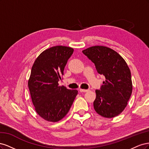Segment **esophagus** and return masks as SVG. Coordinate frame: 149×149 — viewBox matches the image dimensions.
<instances>
[{
  "instance_id": "esophagus-1",
  "label": "esophagus",
  "mask_w": 149,
  "mask_h": 149,
  "mask_svg": "<svg viewBox=\"0 0 149 149\" xmlns=\"http://www.w3.org/2000/svg\"><path fill=\"white\" fill-rule=\"evenodd\" d=\"M79 91L81 93H86V92H88L89 91V89H79Z\"/></svg>"
}]
</instances>
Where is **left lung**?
<instances>
[{
	"mask_svg": "<svg viewBox=\"0 0 149 149\" xmlns=\"http://www.w3.org/2000/svg\"><path fill=\"white\" fill-rule=\"evenodd\" d=\"M83 53L95 65L97 73L106 78L100 89L96 90L94 109L104 118H114L124 111L132 94L129 67L123 57L109 48L94 46Z\"/></svg>",
	"mask_w": 149,
	"mask_h": 149,
	"instance_id": "1",
	"label": "left lung"
}]
</instances>
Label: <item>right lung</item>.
I'll return each instance as SVG.
<instances>
[{
  "mask_svg": "<svg viewBox=\"0 0 149 149\" xmlns=\"http://www.w3.org/2000/svg\"><path fill=\"white\" fill-rule=\"evenodd\" d=\"M74 49L56 46L43 52L31 68L28 86L38 114L45 120L57 122L67 114L78 91L59 86L67 61Z\"/></svg>",
  "mask_w": 149,
  "mask_h": 149,
  "instance_id": "1",
  "label": "right lung"
}]
</instances>
